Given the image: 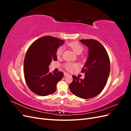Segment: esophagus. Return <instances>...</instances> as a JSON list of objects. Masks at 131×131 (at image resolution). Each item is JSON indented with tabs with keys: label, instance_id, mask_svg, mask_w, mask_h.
Returning a JSON list of instances; mask_svg holds the SVG:
<instances>
[{
	"label": "esophagus",
	"instance_id": "1",
	"mask_svg": "<svg viewBox=\"0 0 131 131\" xmlns=\"http://www.w3.org/2000/svg\"><path fill=\"white\" fill-rule=\"evenodd\" d=\"M68 75H69V74L67 73H64V77L68 76Z\"/></svg>",
	"mask_w": 131,
	"mask_h": 131
}]
</instances>
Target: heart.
I'll return each mask as SVG.
<instances>
[{"mask_svg":"<svg viewBox=\"0 0 131 131\" xmlns=\"http://www.w3.org/2000/svg\"><path fill=\"white\" fill-rule=\"evenodd\" d=\"M68 45L72 48V49L74 51V52L77 54H80L83 50H84V47H83L80 43H79L77 41H73L70 42L68 43ZM64 48L63 47L61 46L56 51V55L57 57H60L63 53ZM66 69L68 71H72L74 69L77 68L78 67V64L76 63H74L72 62H68L65 64Z\"/></svg>","mask_w":131,"mask_h":131,"instance_id":"1","label":"heart"}]
</instances>
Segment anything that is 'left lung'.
<instances>
[{"instance_id": "obj_1", "label": "left lung", "mask_w": 131, "mask_h": 131, "mask_svg": "<svg viewBox=\"0 0 131 131\" xmlns=\"http://www.w3.org/2000/svg\"><path fill=\"white\" fill-rule=\"evenodd\" d=\"M89 48L88 57L82 69L85 78L73 75L69 85L71 92L83 99L97 96L104 89L110 73V59L104 47L94 39L80 40Z\"/></svg>"}]
</instances>
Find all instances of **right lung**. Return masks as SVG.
Returning <instances> with one entry per match:
<instances>
[{
  "label": "right lung",
  "instance_id": "add662e5",
  "mask_svg": "<svg viewBox=\"0 0 131 131\" xmlns=\"http://www.w3.org/2000/svg\"><path fill=\"white\" fill-rule=\"evenodd\" d=\"M64 41L51 36H44L31 43L24 60L23 71L27 86L33 93L45 96L56 90L57 82L61 80L63 73L49 72V66L56 61L57 50Z\"/></svg>",
  "mask_w": 131,
  "mask_h": 131
}]
</instances>
